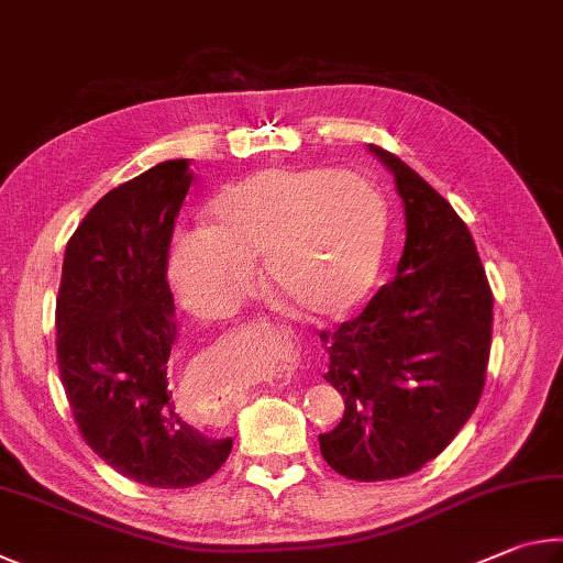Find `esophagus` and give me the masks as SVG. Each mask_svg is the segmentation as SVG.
<instances>
[{"instance_id": "34e87169", "label": "esophagus", "mask_w": 563, "mask_h": 563, "mask_svg": "<svg viewBox=\"0 0 563 563\" xmlns=\"http://www.w3.org/2000/svg\"><path fill=\"white\" fill-rule=\"evenodd\" d=\"M289 356H291V358H289V361H291V366H297V358H294V353H289Z\"/></svg>"}]
</instances>
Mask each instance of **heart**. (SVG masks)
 <instances>
[{
    "mask_svg": "<svg viewBox=\"0 0 563 563\" xmlns=\"http://www.w3.org/2000/svg\"><path fill=\"white\" fill-rule=\"evenodd\" d=\"M388 244L380 192L329 167H266L222 187L205 227L175 236L170 279L202 317H227L264 287L289 309L333 321L376 287Z\"/></svg>",
    "mask_w": 563,
    "mask_h": 563,
    "instance_id": "heart-1",
    "label": "heart"
}]
</instances>
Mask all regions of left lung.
Listing matches in <instances>:
<instances>
[{"label": "left lung", "instance_id": "8db88e82", "mask_svg": "<svg viewBox=\"0 0 563 563\" xmlns=\"http://www.w3.org/2000/svg\"><path fill=\"white\" fill-rule=\"evenodd\" d=\"M396 177L406 246L396 279L356 319L321 333L327 378L346 412L319 435L323 460L361 482L418 472L477 408L492 343V291L452 205L398 155L368 145Z\"/></svg>", "mask_w": 563, "mask_h": 563}]
</instances>
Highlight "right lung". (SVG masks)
<instances>
[{
    "label": "right lung",
    "mask_w": 563,
    "mask_h": 563,
    "mask_svg": "<svg viewBox=\"0 0 563 563\" xmlns=\"http://www.w3.org/2000/svg\"><path fill=\"white\" fill-rule=\"evenodd\" d=\"M190 183L187 161H165L103 195L66 244L56 299L58 376L78 430L106 465L161 489L200 485L232 450L177 416L167 386V250Z\"/></svg>",
    "instance_id": "add662e5"
}]
</instances>
